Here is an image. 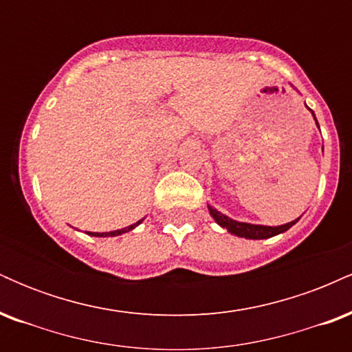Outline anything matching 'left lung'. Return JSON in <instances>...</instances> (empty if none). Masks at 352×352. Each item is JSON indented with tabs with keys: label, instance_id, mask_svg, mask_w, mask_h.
I'll return each mask as SVG.
<instances>
[{
	"label": "left lung",
	"instance_id": "8db88e82",
	"mask_svg": "<svg viewBox=\"0 0 352 352\" xmlns=\"http://www.w3.org/2000/svg\"><path fill=\"white\" fill-rule=\"evenodd\" d=\"M314 119H316V117H314ZM208 210H210V215L215 218V221L220 225V227L227 228L230 233H233V235L241 236V238H250V240H263V238H272L274 235H280V233L289 230L298 220H300V218H298V220L289 221V223L281 225V227H263V225H250V223H243V221H235L232 220V218L225 217L223 213L217 212V210L212 207H208Z\"/></svg>",
	"mask_w": 352,
	"mask_h": 352
}]
</instances>
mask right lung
Here are the masks:
<instances>
[{
  "instance_id": "add662e5",
  "label": "right lung",
  "mask_w": 352,
  "mask_h": 352,
  "mask_svg": "<svg viewBox=\"0 0 352 352\" xmlns=\"http://www.w3.org/2000/svg\"><path fill=\"white\" fill-rule=\"evenodd\" d=\"M142 220H144V218H142ZM142 220H139V221H137V223L131 225V227H125V228L116 230V232H109V233H89V235H92V236H117V235H122V233H125V232H131V230H132V228H135L137 225L142 223Z\"/></svg>"
}]
</instances>
